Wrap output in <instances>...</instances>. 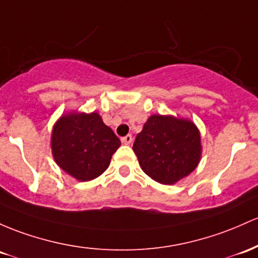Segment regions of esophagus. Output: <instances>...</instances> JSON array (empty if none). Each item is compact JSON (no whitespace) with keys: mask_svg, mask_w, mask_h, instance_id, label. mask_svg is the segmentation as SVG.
Returning a JSON list of instances; mask_svg holds the SVG:
<instances>
[{"mask_svg":"<svg viewBox=\"0 0 258 258\" xmlns=\"http://www.w3.org/2000/svg\"><path fill=\"white\" fill-rule=\"evenodd\" d=\"M121 142H122L123 144H126V146H128V144L132 143V136H130V135L124 136V137L121 138Z\"/></svg>","mask_w":258,"mask_h":258,"instance_id":"1","label":"esophagus"}]
</instances>
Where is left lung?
Masks as SVG:
<instances>
[{
	"label": "left lung",
	"mask_w": 258,
	"mask_h": 258,
	"mask_svg": "<svg viewBox=\"0 0 258 258\" xmlns=\"http://www.w3.org/2000/svg\"><path fill=\"white\" fill-rule=\"evenodd\" d=\"M134 152L142 170L163 185H174L197 168L202 157L198 127L188 118L154 114L137 135Z\"/></svg>",
	"instance_id": "8db88e82"
}]
</instances>
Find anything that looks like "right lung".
I'll return each mask as SVG.
<instances>
[{
	"mask_svg": "<svg viewBox=\"0 0 258 258\" xmlns=\"http://www.w3.org/2000/svg\"><path fill=\"white\" fill-rule=\"evenodd\" d=\"M120 146L114 131L95 111L62 114L51 132V153L55 163L83 182L100 176Z\"/></svg>",
	"mask_w": 258,
	"mask_h": 258,
	"instance_id": "right-lung-1",
	"label": "right lung"
}]
</instances>
